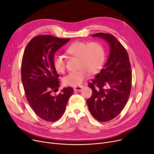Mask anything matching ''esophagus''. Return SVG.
<instances>
[{
	"instance_id": "34e87169",
	"label": "esophagus",
	"mask_w": 154,
	"mask_h": 154,
	"mask_svg": "<svg viewBox=\"0 0 154 154\" xmlns=\"http://www.w3.org/2000/svg\"><path fill=\"white\" fill-rule=\"evenodd\" d=\"M82 88H83V86H76V87H75V88H74V90L79 91H81V90H82Z\"/></svg>"
}]
</instances>
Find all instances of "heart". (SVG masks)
Instances as JSON below:
<instances>
[{
  "instance_id": "obj_1",
  "label": "heart",
  "mask_w": 154,
  "mask_h": 154,
  "mask_svg": "<svg viewBox=\"0 0 154 154\" xmlns=\"http://www.w3.org/2000/svg\"><path fill=\"white\" fill-rule=\"evenodd\" d=\"M66 53L78 57V71L70 72L64 77L63 82L66 86L81 85L91 74H96L103 66L105 60V49L97 41L86 42L76 41L67 48ZM54 68L57 72L63 73L66 70V62L61 55H56L53 60Z\"/></svg>"
}]
</instances>
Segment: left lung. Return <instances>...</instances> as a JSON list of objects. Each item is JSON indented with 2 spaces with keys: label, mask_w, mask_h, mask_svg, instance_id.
<instances>
[{
  "label": "left lung",
  "mask_w": 154,
  "mask_h": 154,
  "mask_svg": "<svg viewBox=\"0 0 154 154\" xmlns=\"http://www.w3.org/2000/svg\"><path fill=\"white\" fill-rule=\"evenodd\" d=\"M92 36L106 40L110 48L104 68L88 84L93 94L86 101L94 118L105 122L115 118L125 106L131 91L132 73L127 51L115 37L103 32Z\"/></svg>",
  "instance_id": "left-lung-1"
}]
</instances>
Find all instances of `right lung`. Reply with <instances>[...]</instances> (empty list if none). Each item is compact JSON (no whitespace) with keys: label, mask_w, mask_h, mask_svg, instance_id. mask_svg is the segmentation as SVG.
Listing matches in <instances>:
<instances>
[{"label":"right lung","mask_w":154,"mask_h":154,"mask_svg":"<svg viewBox=\"0 0 154 154\" xmlns=\"http://www.w3.org/2000/svg\"><path fill=\"white\" fill-rule=\"evenodd\" d=\"M51 35L33 38L25 48L21 64V79L29 105L41 119L54 122L65 112L74 90L64 88L57 95L51 92L60 88L59 74L54 68V53L69 41Z\"/></svg>","instance_id":"obj_1"}]
</instances>
